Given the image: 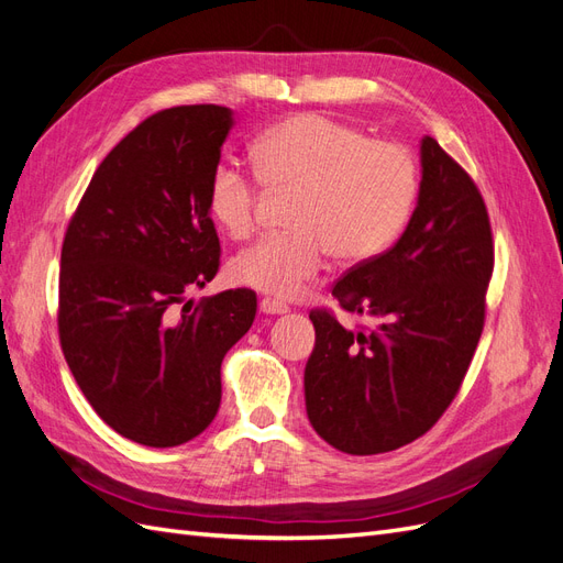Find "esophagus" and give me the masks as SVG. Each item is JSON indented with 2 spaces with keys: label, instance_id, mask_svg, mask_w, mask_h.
Listing matches in <instances>:
<instances>
[{
  "label": "esophagus",
  "instance_id": "34e87169",
  "mask_svg": "<svg viewBox=\"0 0 563 563\" xmlns=\"http://www.w3.org/2000/svg\"><path fill=\"white\" fill-rule=\"evenodd\" d=\"M261 312H263V314H286L288 308H286L284 302L275 300V298H263V300H261Z\"/></svg>",
  "mask_w": 563,
  "mask_h": 563
}]
</instances>
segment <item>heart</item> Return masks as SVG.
I'll use <instances>...</instances> for the list:
<instances>
[{
  "instance_id": "obj_1",
  "label": "heart",
  "mask_w": 563,
  "mask_h": 563,
  "mask_svg": "<svg viewBox=\"0 0 563 563\" xmlns=\"http://www.w3.org/2000/svg\"><path fill=\"white\" fill-rule=\"evenodd\" d=\"M258 174L223 159L209 180V213L234 240L258 223L263 183L296 195L291 232L267 234L230 261L234 284L277 298H298L331 253L362 263L401 232L418 195V164L399 143L368 135L327 114H296L253 145Z\"/></svg>"
}]
</instances>
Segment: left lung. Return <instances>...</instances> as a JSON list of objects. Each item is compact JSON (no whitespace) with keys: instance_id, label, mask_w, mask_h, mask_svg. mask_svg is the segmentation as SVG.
<instances>
[{"instance_id":"left-lung-1","label":"left lung","mask_w":563,"mask_h":563,"mask_svg":"<svg viewBox=\"0 0 563 563\" xmlns=\"http://www.w3.org/2000/svg\"><path fill=\"white\" fill-rule=\"evenodd\" d=\"M420 164L418 207L399 242L333 284L340 308L376 327L350 331L329 310L310 312L308 418L350 455L395 451L428 432L455 399L484 331L493 275L484 197L430 135Z\"/></svg>"}]
</instances>
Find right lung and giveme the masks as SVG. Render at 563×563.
Segmentation results:
<instances>
[{
  "instance_id": "1",
  "label": "right lung",
  "mask_w": 563,
  "mask_h": 563,
  "mask_svg": "<svg viewBox=\"0 0 563 563\" xmlns=\"http://www.w3.org/2000/svg\"><path fill=\"white\" fill-rule=\"evenodd\" d=\"M232 124L220 106L147 117L100 162L65 232V362L93 411L135 444L180 446L209 428L220 364L255 319L249 288L185 302L220 265L209 180Z\"/></svg>"
}]
</instances>
